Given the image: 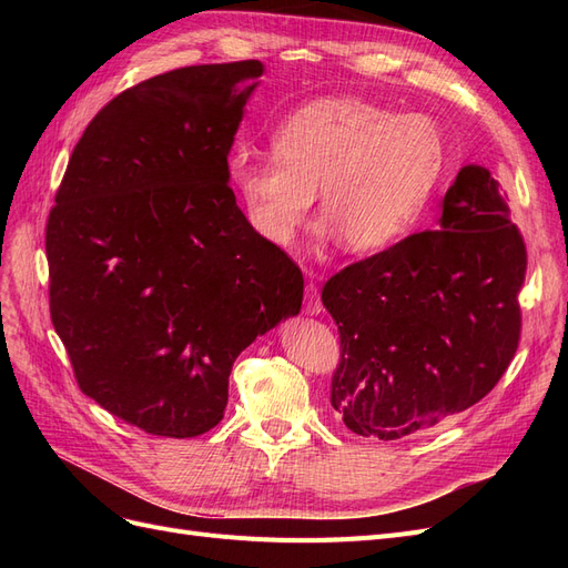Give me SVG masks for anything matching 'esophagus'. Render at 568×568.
<instances>
[{
  "mask_svg": "<svg viewBox=\"0 0 568 568\" xmlns=\"http://www.w3.org/2000/svg\"><path fill=\"white\" fill-rule=\"evenodd\" d=\"M324 311L322 298H320V288L311 282L305 286V313L307 315H320Z\"/></svg>",
  "mask_w": 568,
  "mask_h": 568,
  "instance_id": "obj_1",
  "label": "esophagus"
}]
</instances>
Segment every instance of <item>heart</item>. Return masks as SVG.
Segmentation results:
<instances>
[{
    "mask_svg": "<svg viewBox=\"0 0 568 568\" xmlns=\"http://www.w3.org/2000/svg\"><path fill=\"white\" fill-rule=\"evenodd\" d=\"M272 151H239L230 165L255 232L291 244L320 192L322 220L351 253L382 251L415 227L445 165V140L432 118L395 115L357 97L301 106L274 130Z\"/></svg>",
    "mask_w": 568,
    "mask_h": 568,
    "instance_id": "b5f03b06",
    "label": "heart"
}]
</instances>
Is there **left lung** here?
Segmentation results:
<instances>
[{"mask_svg":"<svg viewBox=\"0 0 568 568\" xmlns=\"http://www.w3.org/2000/svg\"><path fill=\"white\" fill-rule=\"evenodd\" d=\"M438 227L322 288L341 336L332 407L357 436L434 428L486 398L517 353L526 244L486 168L459 170Z\"/></svg>","mask_w":568,"mask_h":568,"instance_id":"left-lung-1","label":"left lung"}]
</instances>
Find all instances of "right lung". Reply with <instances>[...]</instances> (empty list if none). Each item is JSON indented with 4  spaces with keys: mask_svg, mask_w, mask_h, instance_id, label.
I'll return each instance as SVG.
<instances>
[{
    "mask_svg": "<svg viewBox=\"0 0 568 568\" xmlns=\"http://www.w3.org/2000/svg\"><path fill=\"white\" fill-rule=\"evenodd\" d=\"M263 71L186 65L120 92L82 132L47 220L49 313L78 386L151 436L211 432L239 353L301 311L298 265L227 184Z\"/></svg>",
    "mask_w": 568,
    "mask_h": 568,
    "instance_id": "obj_1",
    "label": "right lung"
}]
</instances>
